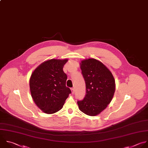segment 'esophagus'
Here are the masks:
<instances>
[{
	"mask_svg": "<svg viewBox=\"0 0 148 148\" xmlns=\"http://www.w3.org/2000/svg\"><path fill=\"white\" fill-rule=\"evenodd\" d=\"M71 90L72 93H73V94H74V91H75L74 88H71Z\"/></svg>",
	"mask_w": 148,
	"mask_h": 148,
	"instance_id": "34e87169",
	"label": "esophagus"
}]
</instances>
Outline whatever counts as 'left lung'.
<instances>
[{
  "mask_svg": "<svg viewBox=\"0 0 148 148\" xmlns=\"http://www.w3.org/2000/svg\"><path fill=\"white\" fill-rule=\"evenodd\" d=\"M81 69L85 82L86 94L77 103L81 112L94 116L110 103L115 92V80L110 70L95 59L82 61Z\"/></svg>",
  "mask_w": 148,
  "mask_h": 148,
  "instance_id": "1",
  "label": "left lung"
}]
</instances>
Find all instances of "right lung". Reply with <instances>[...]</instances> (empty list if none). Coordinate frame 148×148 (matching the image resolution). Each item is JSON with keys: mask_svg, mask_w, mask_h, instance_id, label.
Masks as SVG:
<instances>
[{"mask_svg": "<svg viewBox=\"0 0 148 148\" xmlns=\"http://www.w3.org/2000/svg\"><path fill=\"white\" fill-rule=\"evenodd\" d=\"M67 59H51L43 62L32 73L29 87L37 106L47 114L55 113L63 108L70 89L66 86L67 76L63 71Z\"/></svg>", "mask_w": 148, "mask_h": 148, "instance_id": "1", "label": "right lung"}]
</instances>
